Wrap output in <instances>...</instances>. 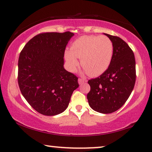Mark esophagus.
Here are the masks:
<instances>
[{"label":"esophagus","instance_id":"esophagus-1","mask_svg":"<svg viewBox=\"0 0 152 152\" xmlns=\"http://www.w3.org/2000/svg\"><path fill=\"white\" fill-rule=\"evenodd\" d=\"M86 82V80L84 78H79L78 79V84H84V82Z\"/></svg>","mask_w":152,"mask_h":152}]
</instances>
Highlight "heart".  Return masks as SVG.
I'll use <instances>...</instances> for the list:
<instances>
[{"label":"heart","instance_id":"1","mask_svg":"<svg viewBox=\"0 0 152 152\" xmlns=\"http://www.w3.org/2000/svg\"><path fill=\"white\" fill-rule=\"evenodd\" d=\"M113 53V43L108 37L86 35L74 41L70 50H66L64 56L72 70L78 64V58L86 72L91 76H97L109 68Z\"/></svg>","mask_w":152,"mask_h":152}]
</instances>
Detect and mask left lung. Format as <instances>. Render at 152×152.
<instances>
[{
    "label": "left lung",
    "instance_id": "obj_1",
    "mask_svg": "<svg viewBox=\"0 0 152 152\" xmlns=\"http://www.w3.org/2000/svg\"><path fill=\"white\" fill-rule=\"evenodd\" d=\"M114 46L109 68L99 77L88 80L90 91L87 94L92 108L102 114H110L125 104L136 82V61L133 51L125 41L107 34Z\"/></svg>",
    "mask_w": 152,
    "mask_h": 152
}]
</instances>
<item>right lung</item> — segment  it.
Masks as SVG:
<instances>
[{
    "mask_svg": "<svg viewBox=\"0 0 152 152\" xmlns=\"http://www.w3.org/2000/svg\"><path fill=\"white\" fill-rule=\"evenodd\" d=\"M70 32L41 33L24 46L18 58V82L22 94L36 111L55 115L68 106L79 86L78 78L64 68Z\"/></svg>",
    "mask_w": 152,
    "mask_h": 152,
    "instance_id": "add662e5",
    "label": "right lung"
}]
</instances>
